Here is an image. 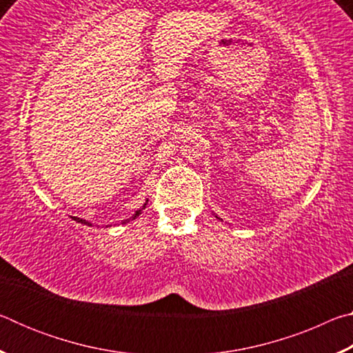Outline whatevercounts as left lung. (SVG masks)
<instances>
[{
	"label": "left lung",
	"instance_id": "obj_1",
	"mask_svg": "<svg viewBox=\"0 0 353 353\" xmlns=\"http://www.w3.org/2000/svg\"><path fill=\"white\" fill-rule=\"evenodd\" d=\"M216 218H218V216H216ZM218 219H219V218H218Z\"/></svg>",
	"mask_w": 353,
	"mask_h": 353
}]
</instances>
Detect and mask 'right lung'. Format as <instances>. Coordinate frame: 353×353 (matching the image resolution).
<instances>
[{
	"label": "right lung",
	"mask_w": 353,
	"mask_h": 353,
	"mask_svg": "<svg viewBox=\"0 0 353 353\" xmlns=\"http://www.w3.org/2000/svg\"><path fill=\"white\" fill-rule=\"evenodd\" d=\"M145 207H146V204H143L140 208H139V210H137L134 214H132V216H130V218H128V219H124L123 221V223L121 224H124V223H129V221L130 219H135L137 216H140V214H141V212L143 210H145ZM71 218H73L74 221H76V223H81V224H85V225H92V223H88V221H85V219H81V218H77V216H71Z\"/></svg>",
	"instance_id": "add662e5"
}]
</instances>
